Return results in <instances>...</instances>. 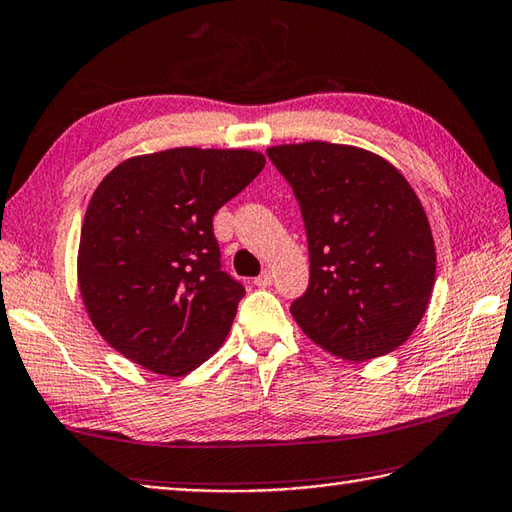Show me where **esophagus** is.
Returning <instances> with one entry per match:
<instances>
[{
	"label": "esophagus",
	"instance_id": "esophagus-1",
	"mask_svg": "<svg viewBox=\"0 0 512 512\" xmlns=\"http://www.w3.org/2000/svg\"><path fill=\"white\" fill-rule=\"evenodd\" d=\"M255 284L259 288H268L270 284H273V273H270V270H264V273L255 279Z\"/></svg>",
	"mask_w": 512,
	"mask_h": 512
}]
</instances>
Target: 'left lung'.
<instances>
[{
	"label": "left lung",
	"mask_w": 512,
	"mask_h": 512,
	"mask_svg": "<svg viewBox=\"0 0 512 512\" xmlns=\"http://www.w3.org/2000/svg\"><path fill=\"white\" fill-rule=\"evenodd\" d=\"M302 208L310 282L290 306L306 337L344 362L402 346L435 286L426 210L399 170L366 148L330 142L270 146Z\"/></svg>",
	"instance_id": "left-lung-1"
}]
</instances>
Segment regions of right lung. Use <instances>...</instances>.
I'll return each mask as SVG.
<instances>
[{
	"mask_svg": "<svg viewBox=\"0 0 512 512\" xmlns=\"http://www.w3.org/2000/svg\"><path fill=\"white\" fill-rule=\"evenodd\" d=\"M266 157L246 148H168L115 166L90 197L77 253L86 313L150 373L182 377L224 344L244 286L219 264L213 215Z\"/></svg>",
	"mask_w": 512,
	"mask_h": 512,
	"instance_id": "add662e5",
	"label": "right lung"
}]
</instances>
